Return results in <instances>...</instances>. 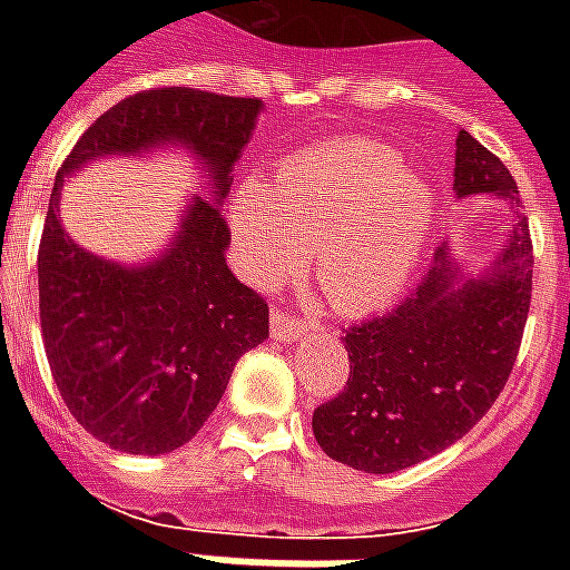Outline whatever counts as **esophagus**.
I'll use <instances>...</instances> for the list:
<instances>
[{"label": "esophagus", "mask_w": 570, "mask_h": 570, "mask_svg": "<svg viewBox=\"0 0 570 570\" xmlns=\"http://www.w3.org/2000/svg\"><path fill=\"white\" fill-rule=\"evenodd\" d=\"M305 335V326H298V321L293 314H286V311H272V338L277 342H298Z\"/></svg>", "instance_id": "obj_1"}]
</instances>
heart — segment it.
I'll list each match as a JSON object with an SVG mask.
<instances>
[{
  "label": "heart",
  "mask_w": 570,
  "mask_h": 570,
  "mask_svg": "<svg viewBox=\"0 0 570 570\" xmlns=\"http://www.w3.org/2000/svg\"><path fill=\"white\" fill-rule=\"evenodd\" d=\"M228 219L253 284L277 286L314 246L326 302L342 314H372L394 305L419 274L433 191L382 142L333 140L284 161L274 188L240 183Z\"/></svg>",
  "instance_id": "obj_1"
}]
</instances>
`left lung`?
<instances>
[{
  "label": "left lung",
  "instance_id": "1",
  "mask_svg": "<svg viewBox=\"0 0 570 570\" xmlns=\"http://www.w3.org/2000/svg\"><path fill=\"white\" fill-rule=\"evenodd\" d=\"M454 195L519 200L515 179L466 130L454 140ZM528 223L479 272L442 244L400 308L342 335L347 387L314 409V436L338 464L396 473L428 461L473 428L513 372L531 305Z\"/></svg>",
  "mask_w": 570,
  "mask_h": 570
}]
</instances>
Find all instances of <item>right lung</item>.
I'll return each instance as SVG.
<instances>
[{
    "mask_svg": "<svg viewBox=\"0 0 570 570\" xmlns=\"http://www.w3.org/2000/svg\"><path fill=\"white\" fill-rule=\"evenodd\" d=\"M262 100L155 88L116 104L81 134L60 167L39 244V317L48 366L72 419L128 454L186 445L219 406L235 363L268 338V305L237 281L223 198L253 140ZM186 148L210 199L189 196L158 257L106 261L59 219L69 175L104 157Z\"/></svg>",
    "mask_w": 570,
    "mask_h": 570,
    "instance_id": "add662e5",
    "label": "right lung"
}]
</instances>
